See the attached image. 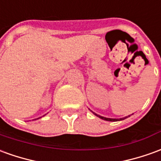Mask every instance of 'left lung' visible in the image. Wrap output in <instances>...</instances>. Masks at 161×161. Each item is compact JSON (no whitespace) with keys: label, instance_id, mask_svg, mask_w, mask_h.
<instances>
[{"label":"left lung","instance_id":"1","mask_svg":"<svg viewBox=\"0 0 161 161\" xmlns=\"http://www.w3.org/2000/svg\"><path fill=\"white\" fill-rule=\"evenodd\" d=\"M93 114L96 115L97 117H99V118H101V119H104V120H108V121H118V120H122V119H125L126 118H127V117H124V118H121V119H111V118H106V117H102V116H101V115L96 114L95 113H93Z\"/></svg>","mask_w":161,"mask_h":161}]
</instances>
